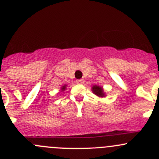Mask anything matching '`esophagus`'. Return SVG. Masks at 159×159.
Segmentation results:
<instances>
[{
  "instance_id": "obj_1",
  "label": "esophagus",
  "mask_w": 159,
  "mask_h": 159,
  "mask_svg": "<svg viewBox=\"0 0 159 159\" xmlns=\"http://www.w3.org/2000/svg\"><path fill=\"white\" fill-rule=\"evenodd\" d=\"M76 83L78 84H82L84 83V80L83 79H78L76 81Z\"/></svg>"
}]
</instances>
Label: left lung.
Returning a JSON list of instances; mask_svg holds the SVG:
<instances>
[{"mask_svg":"<svg viewBox=\"0 0 159 159\" xmlns=\"http://www.w3.org/2000/svg\"><path fill=\"white\" fill-rule=\"evenodd\" d=\"M91 91H93V93H94V94H96V95L98 96V97L102 98V97H105V92H104L103 88L101 87V86L93 85L92 88H91Z\"/></svg>","mask_w":159,"mask_h":159,"instance_id":"8db88e82","label":"left lung"}]
</instances>
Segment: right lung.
Returning a JSON list of instances; mask_svg holds the SVG:
<instances>
[{
    "label": "right lung",
    "instance_id": "add662e5",
    "mask_svg": "<svg viewBox=\"0 0 159 159\" xmlns=\"http://www.w3.org/2000/svg\"><path fill=\"white\" fill-rule=\"evenodd\" d=\"M66 87H67L66 84H65V85H63V86H62V87H61V91H65V89H66Z\"/></svg>",
    "mask_w": 159,
    "mask_h": 159
}]
</instances>
